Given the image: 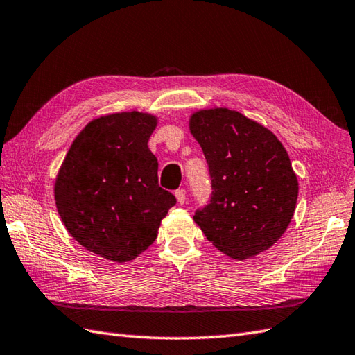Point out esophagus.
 I'll list each match as a JSON object with an SVG mask.
<instances>
[{
  "mask_svg": "<svg viewBox=\"0 0 355 355\" xmlns=\"http://www.w3.org/2000/svg\"><path fill=\"white\" fill-rule=\"evenodd\" d=\"M175 196H176V199H178V202L180 205L185 203V200H187V191L184 190V188H179V190H176Z\"/></svg>",
  "mask_w": 355,
  "mask_h": 355,
  "instance_id": "esophagus-1",
  "label": "esophagus"
}]
</instances>
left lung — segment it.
I'll return each instance as SVG.
<instances>
[{
	"label": "left lung",
	"instance_id": "1",
	"mask_svg": "<svg viewBox=\"0 0 355 355\" xmlns=\"http://www.w3.org/2000/svg\"><path fill=\"white\" fill-rule=\"evenodd\" d=\"M211 179L209 202L194 222L234 259L258 255L277 243L293 217L297 179L286 148L264 125L216 107L191 115Z\"/></svg>",
	"mask_w": 355,
	"mask_h": 355
}]
</instances>
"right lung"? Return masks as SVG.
<instances>
[{"mask_svg":"<svg viewBox=\"0 0 355 355\" xmlns=\"http://www.w3.org/2000/svg\"><path fill=\"white\" fill-rule=\"evenodd\" d=\"M155 128V116L135 111L91 121L71 144L54 185L68 232L115 263L150 246L176 205L157 184V159L147 146Z\"/></svg>","mask_w":355,"mask_h":355,"instance_id":"obj_1","label":"right lung"}]
</instances>
